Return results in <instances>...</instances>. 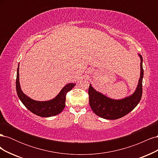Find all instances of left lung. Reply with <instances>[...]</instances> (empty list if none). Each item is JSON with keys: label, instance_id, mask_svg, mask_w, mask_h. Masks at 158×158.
<instances>
[{"label": "left lung", "instance_id": "left-lung-1", "mask_svg": "<svg viewBox=\"0 0 158 158\" xmlns=\"http://www.w3.org/2000/svg\"><path fill=\"white\" fill-rule=\"evenodd\" d=\"M139 56L141 60L140 77L135 92L131 96L120 100H114L95 91L89 84L88 89L89 106L98 116L110 120H114L125 116L132 111L140 102L142 95L144 70L142 67V56L141 55Z\"/></svg>", "mask_w": 158, "mask_h": 158}]
</instances>
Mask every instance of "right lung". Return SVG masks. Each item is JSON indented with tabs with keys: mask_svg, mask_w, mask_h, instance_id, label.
<instances>
[{
	"mask_svg": "<svg viewBox=\"0 0 158 158\" xmlns=\"http://www.w3.org/2000/svg\"><path fill=\"white\" fill-rule=\"evenodd\" d=\"M75 84H68L62 89L59 94L53 99L47 102H37L28 98L22 92L19 82V66L17 69L16 87L18 96L25 107L31 112L43 117H49L59 114L65 107L66 95L73 89Z\"/></svg>",
	"mask_w": 158,
	"mask_h": 158,
	"instance_id": "obj_1",
	"label": "right lung"
}]
</instances>
